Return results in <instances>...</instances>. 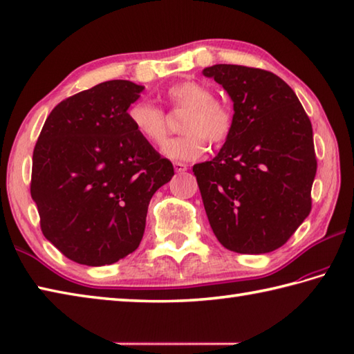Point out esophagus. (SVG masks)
<instances>
[{
  "label": "esophagus",
  "instance_id": "1",
  "mask_svg": "<svg viewBox=\"0 0 354 354\" xmlns=\"http://www.w3.org/2000/svg\"><path fill=\"white\" fill-rule=\"evenodd\" d=\"M174 169H176V172H178V174H182V172H185L186 169H188V165L182 163V162H176L174 163Z\"/></svg>",
  "mask_w": 354,
  "mask_h": 354
}]
</instances>
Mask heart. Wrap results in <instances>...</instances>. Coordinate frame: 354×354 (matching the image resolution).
Returning a JSON list of instances; mask_svg holds the SVG:
<instances>
[{
	"instance_id": "heart-1",
	"label": "heart",
	"mask_w": 354,
	"mask_h": 354,
	"mask_svg": "<svg viewBox=\"0 0 354 354\" xmlns=\"http://www.w3.org/2000/svg\"><path fill=\"white\" fill-rule=\"evenodd\" d=\"M166 102L176 109H185L180 129L182 136L168 140L163 156L177 162L198 158L206 151V140L212 145L226 142L232 131V114L228 106L214 98L212 91L202 83L182 82L166 91ZM132 129L146 143L160 146L168 136L165 112L145 100L132 103L128 109Z\"/></svg>"
}]
</instances>
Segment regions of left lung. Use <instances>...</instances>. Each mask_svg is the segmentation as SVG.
<instances>
[{
	"label": "left lung",
	"mask_w": 354,
	"mask_h": 354,
	"mask_svg": "<svg viewBox=\"0 0 354 354\" xmlns=\"http://www.w3.org/2000/svg\"><path fill=\"white\" fill-rule=\"evenodd\" d=\"M203 75L234 103L222 149L192 166L206 216L226 250L271 252L311 211L317 169L311 122L295 91L272 72L214 64Z\"/></svg>",
	"instance_id": "8db88e82"
}]
</instances>
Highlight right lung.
Returning <instances> with one entry per match:
<instances>
[{
	"label": "right lung",
	"mask_w": 354,
	"mask_h": 354,
	"mask_svg": "<svg viewBox=\"0 0 354 354\" xmlns=\"http://www.w3.org/2000/svg\"><path fill=\"white\" fill-rule=\"evenodd\" d=\"M143 89L111 80L63 100L33 149L30 196L43 234L80 265H111L134 252L152 196L174 176L128 120Z\"/></svg>",
	"instance_id": "obj_1"
}]
</instances>
